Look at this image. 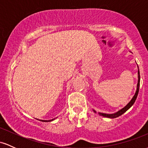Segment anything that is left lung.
Here are the masks:
<instances>
[{"mask_svg": "<svg viewBox=\"0 0 148 148\" xmlns=\"http://www.w3.org/2000/svg\"><path fill=\"white\" fill-rule=\"evenodd\" d=\"M138 84H137V88H136V91L135 95H134V96L133 97V98H132V100H131L130 102L127 103V105L126 106H125L123 108H122L121 110H120V111L117 112V113H113V114H106V113H99V114L103 117H106V118H118V117L120 116V115H123L124 113H125V112H126L127 110H128L129 108H130V107L134 104V102H135L137 96H138V91H139V86H140V72H139V69L138 70ZM94 112L95 113H96V111H95V110H94Z\"/></svg>", "mask_w": 148, "mask_h": 148, "instance_id": "1", "label": "left lung"}]
</instances>
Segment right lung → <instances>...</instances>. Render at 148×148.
<instances>
[{
  "label": "right lung",
  "mask_w": 148,
  "mask_h": 148,
  "mask_svg": "<svg viewBox=\"0 0 148 148\" xmlns=\"http://www.w3.org/2000/svg\"><path fill=\"white\" fill-rule=\"evenodd\" d=\"M53 120H55V118L52 119V120H40V121H42V122H51V121H53Z\"/></svg>",
  "instance_id": "add662e5"
}]
</instances>
